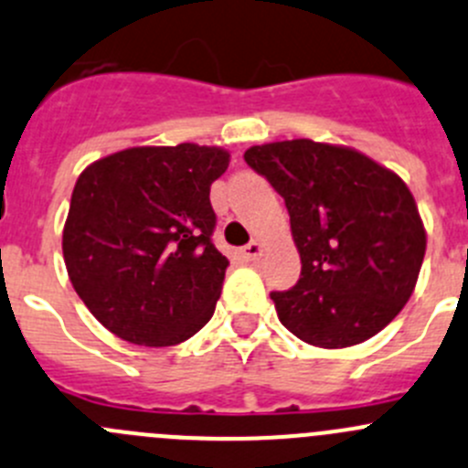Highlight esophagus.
I'll list each match as a JSON object with an SVG mask.
<instances>
[{"mask_svg":"<svg viewBox=\"0 0 468 468\" xmlns=\"http://www.w3.org/2000/svg\"><path fill=\"white\" fill-rule=\"evenodd\" d=\"M261 253H262V242H258V239H253V242H249L247 247L242 249V256L247 258V261H256Z\"/></svg>","mask_w":468,"mask_h":468,"instance_id":"obj_1","label":"esophagus"}]
</instances>
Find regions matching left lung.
<instances>
[{
	"instance_id": "8db88e82",
	"label": "left lung",
	"mask_w": 468,
	"mask_h": 468,
	"mask_svg": "<svg viewBox=\"0 0 468 468\" xmlns=\"http://www.w3.org/2000/svg\"><path fill=\"white\" fill-rule=\"evenodd\" d=\"M244 162L283 197L302 258L297 283L270 292L281 324L329 349L379 334L410 302L428 244L400 176L311 139L251 146Z\"/></svg>"
}]
</instances>
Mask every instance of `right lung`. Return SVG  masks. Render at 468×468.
<instances>
[{"label": "right lung", "instance_id": "add662e5", "mask_svg": "<svg viewBox=\"0 0 468 468\" xmlns=\"http://www.w3.org/2000/svg\"><path fill=\"white\" fill-rule=\"evenodd\" d=\"M224 148L139 146L81 171L63 226L68 276L95 320L134 345L169 347L207 324L229 258L212 244L210 185Z\"/></svg>", "mask_w": 468, "mask_h": 468}]
</instances>
